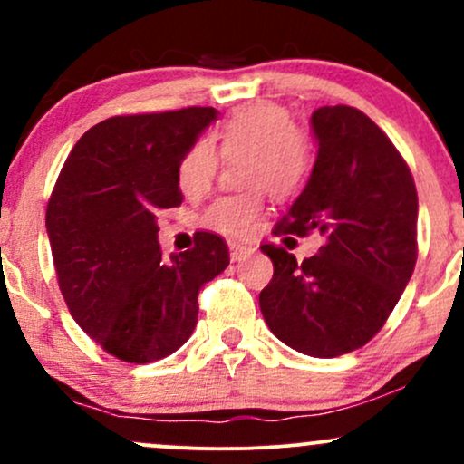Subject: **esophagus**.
I'll list each match as a JSON object with an SVG mask.
<instances>
[{"instance_id": "esophagus-1", "label": "esophagus", "mask_w": 464, "mask_h": 464, "mask_svg": "<svg viewBox=\"0 0 464 464\" xmlns=\"http://www.w3.org/2000/svg\"><path fill=\"white\" fill-rule=\"evenodd\" d=\"M228 250H231V259H233V262H239V259L248 257V255L253 253L255 248L246 246V244H237V242H231V244H228Z\"/></svg>"}]
</instances>
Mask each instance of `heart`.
I'll list each match as a JSON object with an SVG mask.
<instances>
[{
	"instance_id": "obj_1",
	"label": "heart",
	"mask_w": 464,
	"mask_h": 464,
	"mask_svg": "<svg viewBox=\"0 0 464 464\" xmlns=\"http://www.w3.org/2000/svg\"><path fill=\"white\" fill-rule=\"evenodd\" d=\"M218 152L237 159V180L248 185L236 194L220 196L202 214V225L225 236L250 233L266 205V189L276 198L296 194L310 179L314 150L307 135L296 129L284 106L255 102L236 111L218 126L211 141L196 140L180 157L179 188L188 198H198L214 185Z\"/></svg>"
}]
</instances>
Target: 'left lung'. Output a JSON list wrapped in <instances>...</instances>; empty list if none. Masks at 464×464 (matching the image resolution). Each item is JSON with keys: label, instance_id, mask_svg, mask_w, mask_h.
<instances>
[{"label": "left lung", "instance_id": "8db88e82", "mask_svg": "<svg viewBox=\"0 0 464 464\" xmlns=\"http://www.w3.org/2000/svg\"><path fill=\"white\" fill-rule=\"evenodd\" d=\"M312 129V177L275 236L318 233L323 246L296 262L284 246L262 244L275 275L259 307L287 347L335 358L364 347L401 299L417 264L419 198L406 159L369 115L321 106Z\"/></svg>", "mask_w": 464, "mask_h": 464}]
</instances>
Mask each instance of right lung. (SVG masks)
<instances>
[{
  "label": "right lung",
  "instance_id": "right-lung-1",
  "mask_svg": "<svg viewBox=\"0 0 464 464\" xmlns=\"http://www.w3.org/2000/svg\"><path fill=\"white\" fill-rule=\"evenodd\" d=\"M211 106L115 115L80 137L45 211L58 287L73 321L106 353L148 364L183 347L198 290L228 266L220 236L163 259L159 211L183 202L177 168Z\"/></svg>",
  "mask_w": 464,
  "mask_h": 464
}]
</instances>
